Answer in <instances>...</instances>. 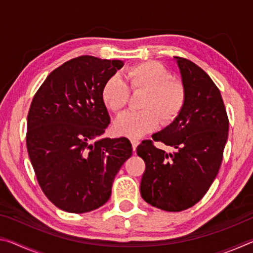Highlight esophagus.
<instances>
[{
  "instance_id": "34e87169",
  "label": "esophagus",
  "mask_w": 253,
  "mask_h": 253,
  "mask_svg": "<svg viewBox=\"0 0 253 253\" xmlns=\"http://www.w3.org/2000/svg\"><path fill=\"white\" fill-rule=\"evenodd\" d=\"M130 143H131L132 149H134V151H136V148H137V146H138V144H139V140L138 139H131Z\"/></svg>"
}]
</instances>
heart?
Masks as SVG:
<instances>
[{
  "mask_svg": "<svg viewBox=\"0 0 253 253\" xmlns=\"http://www.w3.org/2000/svg\"><path fill=\"white\" fill-rule=\"evenodd\" d=\"M125 83L111 77L102 85L101 99L106 108L119 113L128 100V88L144 92L139 113H125L115 119L113 131L117 136L139 138L153 131L158 123L173 122L185 102V90L177 80L169 78V72L156 61L135 65L125 71Z\"/></svg>",
  "mask_w": 253,
  "mask_h": 253,
  "instance_id": "b5f03b06",
  "label": "heart"
}]
</instances>
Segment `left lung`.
Returning <instances> with one entry per match:
<instances>
[{
  "instance_id": "obj_1",
  "label": "left lung",
  "mask_w": 253,
  "mask_h": 253,
  "mask_svg": "<svg viewBox=\"0 0 253 253\" xmlns=\"http://www.w3.org/2000/svg\"><path fill=\"white\" fill-rule=\"evenodd\" d=\"M185 102L177 117L152 135L170 152L144 140L137 155L146 164L140 194L148 204L168 212L193 207L219 172L228 140L229 121L221 92L207 72L190 60L174 57Z\"/></svg>"
}]
</instances>
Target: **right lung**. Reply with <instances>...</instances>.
Instances as JSON below:
<instances>
[{"instance_id": "1", "label": "right lung", "mask_w": 253, "mask_h": 253, "mask_svg": "<svg viewBox=\"0 0 253 253\" xmlns=\"http://www.w3.org/2000/svg\"><path fill=\"white\" fill-rule=\"evenodd\" d=\"M123 66L122 60L81 55L51 72L33 97L28 154L41 190L62 211L85 213L104 205L131 156L125 137H100L110 122L102 85Z\"/></svg>"}]
</instances>
